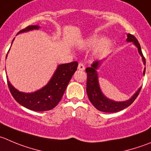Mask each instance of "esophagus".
Returning a JSON list of instances; mask_svg holds the SVG:
<instances>
[{
    "instance_id": "esophagus-1",
    "label": "esophagus",
    "mask_w": 151,
    "mask_h": 151,
    "mask_svg": "<svg viewBox=\"0 0 151 151\" xmlns=\"http://www.w3.org/2000/svg\"><path fill=\"white\" fill-rule=\"evenodd\" d=\"M78 69L79 70H84L85 69V67H84V64L83 63H79L78 66Z\"/></svg>"
}]
</instances>
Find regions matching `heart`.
<instances>
[{
  "label": "heart",
  "mask_w": 151,
  "mask_h": 151,
  "mask_svg": "<svg viewBox=\"0 0 151 151\" xmlns=\"http://www.w3.org/2000/svg\"><path fill=\"white\" fill-rule=\"evenodd\" d=\"M100 39H101L100 37L96 36V35L90 37L82 43L81 47L84 49H90L92 48V47H94L95 46H96L98 44V45L96 47V50L98 52L103 51L107 47L109 44V41L107 40H102V41H100Z\"/></svg>",
  "instance_id": "heart-1"
}]
</instances>
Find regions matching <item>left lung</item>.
Here are the masks:
<instances>
[{"mask_svg": "<svg viewBox=\"0 0 151 151\" xmlns=\"http://www.w3.org/2000/svg\"><path fill=\"white\" fill-rule=\"evenodd\" d=\"M127 41H130V42H133V44L136 46L139 54L141 55L144 64H145V58L144 55L142 54L140 44H139V41L136 39V37L134 35H131V34H127ZM99 65V61H94L91 64V67H87L85 70L86 73L87 74V93L92 104L97 110H100L101 112H105V113H116V112L122 110L126 107H129L135 101V99L137 98L138 95L140 93L142 87H140L136 91V93L132 96L130 99L126 101L117 102V101H112V100L106 98L105 96L103 95V93H101L99 84L98 74H97V72H96V70L98 69ZM143 73H144V75L145 73V68Z\"/></svg>", "mask_w": 151, "mask_h": 151, "instance_id": "left-lung-1", "label": "left lung"}]
</instances>
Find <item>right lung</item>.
<instances>
[{"label": "right lung", "instance_id": "obj_1", "mask_svg": "<svg viewBox=\"0 0 151 151\" xmlns=\"http://www.w3.org/2000/svg\"><path fill=\"white\" fill-rule=\"evenodd\" d=\"M38 26H29L18 34L32 29H38ZM78 67V62L73 61L58 67L48 84L42 89L31 93H24L17 90L7 81L9 91L15 101L21 105L33 111H47L53 109L59 103L64 91Z\"/></svg>", "mask_w": 151, "mask_h": 151}]
</instances>
